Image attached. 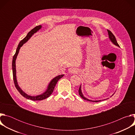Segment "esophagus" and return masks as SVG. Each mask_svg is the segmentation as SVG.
<instances>
[{
	"instance_id": "obj_1",
	"label": "esophagus",
	"mask_w": 135,
	"mask_h": 135,
	"mask_svg": "<svg viewBox=\"0 0 135 135\" xmlns=\"http://www.w3.org/2000/svg\"><path fill=\"white\" fill-rule=\"evenodd\" d=\"M70 72L71 73H76V71H75V70H74V69H71V70H70Z\"/></svg>"
}]
</instances>
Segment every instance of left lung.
I'll list each match as a JSON object with an SVG mask.
<instances>
[{
    "label": "left lung",
    "mask_w": 135,
    "mask_h": 135,
    "mask_svg": "<svg viewBox=\"0 0 135 135\" xmlns=\"http://www.w3.org/2000/svg\"><path fill=\"white\" fill-rule=\"evenodd\" d=\"M107 31H108V36H109V39L110 40V41L116 46H118L119 47H120L119 45L118 44L117 40H116V38H115V37L114 36V35L113 34V33L109 30H107ZM79 94L80 95L81 97V98H82L83 99L85 100H88V101H89V102H99L101 100H95V101H93V100H89L87 98H86L85 97H84V95H83L82 94V91H81V85H80V88H79ZM105 100V99H104Z\"/></svg>",
    "instance_id": "8db88e82"
}]
</instances>
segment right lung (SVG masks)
I'll return each mask as SVG.
<instances>
[{"instance_id": "right-lung-1", "label": "right lung", "mask_w": 135, "mask_h": 135, "mask_svg": "<svg viewBox=\"0 0 135 135\" xmlns=\"http://www.w3.org/2000/svg\"><path fill=\"white\" fill-rule=\"evenodd\" d=\"M42 28V26L40 25L36 26V27H35L33 29H32L30 31H29L27 35L26 36V37H25L23 39L20 41V43L18 45V46L17 47L16 52L15 53V54L13 56V60H12V69H13V80H14V83L15 84V86L16 88V89L17 90V91L20 92V93L24 97L28 99H30L31 100H42L43 99H45L46 98H47V97H49V96L52 93L54 89L57 82L61 78H62V77L64 76V75H60L59 76H56L55 78H54L49 83L47 89L46 90V91L45 92H44L43 93L38 95H36V96H31L29 95H28L27 94H26L25 92H24L19 87L17 82V80H16V66H15V61H16V59L17 55L19 52V50L20 49V47L23 45V44H25V43H26L29 39L30 38V37L35 33H36L37 31L39 30L41 28Z\"/></svg>"}]
</instances>
